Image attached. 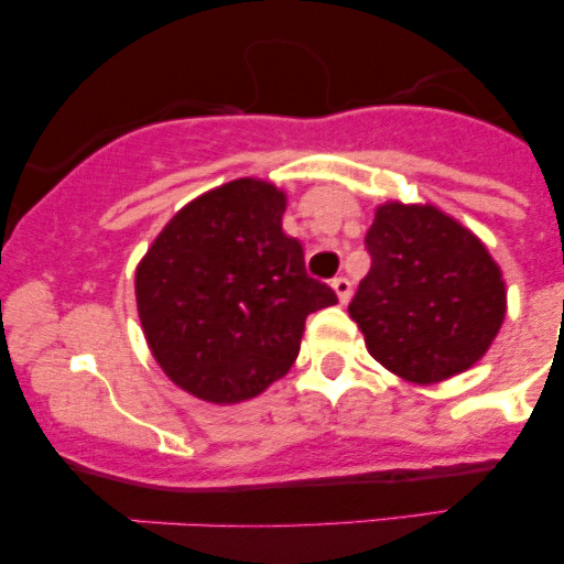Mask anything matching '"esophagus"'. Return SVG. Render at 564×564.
Masks as SVG:
<instances>
[{"mask_svg":"<svg viewBox=\"0 0 564 564\" xmlns=\"http://www.w3.org/2000/svg\"><path fill=\"white\" fill-rule=\"evenodd\" d=\"M332 286H334V291H336V296H339V302L347 304L349 296H352V283H349L347 278H334Z\"/></svg>","mask_w":564,"mask_h":564,"instance_id":"34e87169","label":"esophagus"}]
</instances>
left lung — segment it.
<instances>
[{
	"label": "left lung",
	"mask_w": 564,
	"mask_h": 564,
	"mask_svg": "<svg viewBox=\"0 0 564 564\" xmlns=\"http://www.w3.org/2000/svg\"><path fill=\"white\" fill-rule=\"evenodd\" d=\"M371 270L349 318L387 371L413 384L467 371L507 315V286L475 232L432 204L379 206L366 232Z\"/></svg>",
	"instance_id": "obj_1"
}]
</instances>
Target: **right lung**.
Wrapping results in <instances>:
<instances>
[{"label":"right lung","mask_w":564,"mask_h":564,"mask_svg":"<svg viewBox=\"0 0 564 564\" xmlns=\"http://www.w3.org/2000/svg\"><path fill=\"white\" fill-rule=\"evenodd\" d=\"M286 196L241 177L183 206L134 273L161 371L206 403H241L286 377L310 313L336 304L283 232Z\"/></svg>","instance_id":"add662e5"}]
</instances>
